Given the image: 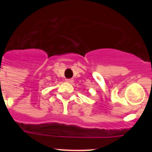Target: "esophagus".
Instances as JSON below:
<instances>
[{"label":"esophagus","instance_id":"obj_1","mask_svg":"<svg viewBox=\"0 0 152 152\" xmlns=\"http://www.w3.org/2000/svg\"><path fill=\"white\" fill-rule=\"evenodd\" d=\"M66 82L69 83V84H73L74 83V80L73 79H66Z\"/></svg>","mask_w":152,"mask_h":152}]
</instances>
